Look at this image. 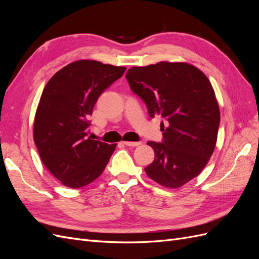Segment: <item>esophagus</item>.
Returning a JSON list of instances; mask_svg holds the SVG:
<instances>
[{
  "label": "esophagus",
  "instance_id": "1",
  "mask_svg": "<svg viewBox=\"0 0 259 259\" xmlns=\"http://www.w3.org/2000/svg\"><path fill=\"white\" fill-rule=\"evenodd\" d=\"M125 146H128V147H137L140 145L139 142H124Z\"/></svg>",
  "mask_w": 259,
  "mask_h": 259
}]
</instances>
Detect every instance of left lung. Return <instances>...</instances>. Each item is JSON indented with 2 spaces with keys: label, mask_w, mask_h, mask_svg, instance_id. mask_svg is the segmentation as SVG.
<instances>
[{
  "label": "left lung",
  "mask_w": 259,
  "mask_h": 259,
  "mask_svg": "<svg viewBox=\"0 0 259 259\" xmlns=\"http://www.w3.org/2000/svg\"><path fill=\"white\" fill-rule=\"evenodd\" d=\"M125 76L149 115L166 120L161 123L163 143H147L155 156L146 173L156 184L177 189L197 177L214 152L221 111L213 86L188 62L132 67Z\"/></svg>",
  "instance_id": "left-lung-1"
}]
</instances>
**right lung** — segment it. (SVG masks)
Segmentation results:
<instances>
[{"label": "right lung", "mask_w": 259, "mask_h": 259, "mask_svg": "<svg viewBox=\"0 0 259 259\" xmlns=\"http://www.w3.org/2000/svg\"><path fill=\"white\" fill-rule=\"evenodd\" d=\"M125 70L96 60H76L45 85L35 112L33 139L45 167L64 186L75 189L94 182L115 150L116 144L88 136V117L101 93Z\"/></svg>", "instance_id": "1"}]
</instances>
